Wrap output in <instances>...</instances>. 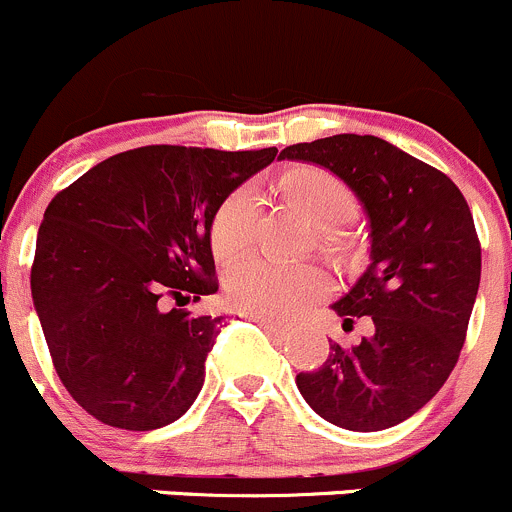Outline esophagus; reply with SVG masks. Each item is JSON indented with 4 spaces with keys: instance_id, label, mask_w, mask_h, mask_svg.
Returning <instances> with one entry per match:
<instances>
[{
    "instance_id": "obj_1",
    "label": "esophagus",
    "mask_w": 512,
    "mask_h": 512,
    "mask_svg": "<svg viewBox=\"0 0 512 512\" xmlns=\"http://www.w3.org/2000/svg\"><path fill=\"white\" fill-rule=\"evenodd\" d=\"M251 321H256L258 326H261L263 331L268 333V336H276V338H283V336H286V328L276 326V323H273V321H266V318H256V316H251Z\"/></svg>"
}]
</instances>
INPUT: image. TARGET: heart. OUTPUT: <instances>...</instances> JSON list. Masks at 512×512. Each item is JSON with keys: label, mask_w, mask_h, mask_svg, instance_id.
Instances as JSON below:
<instances>
[{"label": "heart", "mask_w": 512, "mask_h": 512, "mask_svg": "<svg viewBox=\"0 0 512 512\" xmlns=\"http://www.w3.org/2000/svg\"><path fill=\"white\" fill-rule=\"evenodd\" d=\"M278 194L318 226L326 244L338 236L336 226L356 216L351 186L321 166H296L276 184ZM256 224V201L249 189L226 196L211 219V251L219 261H231L251 244ZM331 293V278L318 266H278L263 258H246L226 273V298L236 311L266 321H291L311 303Z\"/></svg>", "instance_id": "1"}]
</instances>
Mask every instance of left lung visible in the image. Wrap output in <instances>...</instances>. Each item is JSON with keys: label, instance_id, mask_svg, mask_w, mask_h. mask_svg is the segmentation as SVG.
I'll return each mask as SVG.
<instances>
[{"label": "left lung", "instance_id": "1", "mask_svg": "<svg viewBox=\"0 0 512 512\" xmlns=\"http://www.w3.org/2000/svg\"><path fill=\"white\" fill-rule=\"evenodd\" d=\"M278 159L333 171L371 226V263L333 311L343 326L371 316L373 336L353 348L331 343L318 371L298 373V391L338 428L398 426L440 391L465 343L480 283L468 201L443 171L378 136H326Z\"/></svg>", "mask_w": 512, "mask_h": 512}]
</instances>
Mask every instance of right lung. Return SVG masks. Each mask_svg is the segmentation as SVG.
<instances>
[{"mask_svg":"<svg viewBox=\"0 0 512 512\" xmlns=\"http://www.w3.org/2000/svg\"><path fill=\"white\" fill-rule=\"evenodd\" d=\"M276 154L141 146L96 164L47 206L34 308L57 376L96 421L154 430L196 401L224 316L159 303L219 291L211 219Z\"/></svg>","mask_w":512,"mask_h":512,"instance_id":"right-lung-1","label":"right lung"}]
</instances>
